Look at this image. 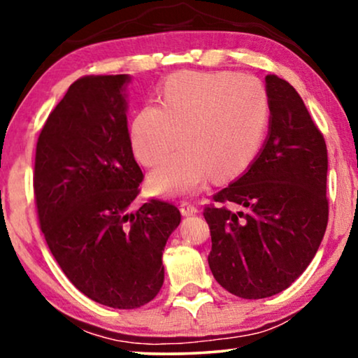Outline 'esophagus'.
Here are the masks:
<instances>
[{
  "mask_svg": "<svg viewBox=\"0 0 358 358\" xmlns=\"http://www.w3.org/2000/svg\"><path fill=\"white\" fill-rule=\"evenodd\" d=\"M180 213H182L184 217H192V215H197L199 213V208L195 207L194 203L182 202V203H180Z\"/></svg>",
  "mask_w": 358,
  "mask_h": 358,
  "instance_id": "esophagus-1",
  "label": "esophagus"
}]
</instances>
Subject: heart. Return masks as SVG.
Instances as JSON below:
<instances>
[{
  "mask_svg": "<svg viewBox=\"0 0 358 358\" xmlns=\"http://www.w3.org/2000/svg\"><path fill=\"white\" fill-rule=\"evenodd\" d=\"M271 104L254 76L233 71L178 73L161 90V107L148 104L130 124L131 148L140 163L158 166L150 176L163 195H189L213 174L228 180L246 171L266 136Z\"/></svg>",
  "mask_w": 358,
  "mask_h": 358,
  "instance_id": "1",
  "label": "heart"
}]
</instances>
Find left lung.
I'll return each instance as SVG.
<instances>
[{"label": "left lung", "instance_id": "8db88e82", "mask_svg": "<svg viewBox=\"0 0 358 358\" xmlns=\"http://www.w3.org/2000/svg\"><path fill=\"white\" fill-rule=\"evenodd\" d=\"M267 138L239 178L203 210L212 234L208 266L233 295L259 300L285 290L306 271L327 227V150L290 83L266 76ZM242 208L231 213L220 203Z\"/></svg>", "mask_w": 358, "mask_h": 358}]
</instances>
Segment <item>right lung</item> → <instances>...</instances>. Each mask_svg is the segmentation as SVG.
<instances>
[{
  "instance_id": "1",
  "label": "right lung",
  "mask_w": 358,
  "mask_h": 358,
  "mask_svg": "<svg viewBox=\"0 0 358 358\" xmlns=\"http://www.w3.org/2000/svg\"><path fill=\"white\" fill-rule=\"evenodd\" d=\"M130 75L85 76L68 87L38 135V222L58 266L87 298L134 310L158 295L163 252L179 210L150 200L136 212L143 173L127 125Z\"/></svg>"
}]
</instances>
